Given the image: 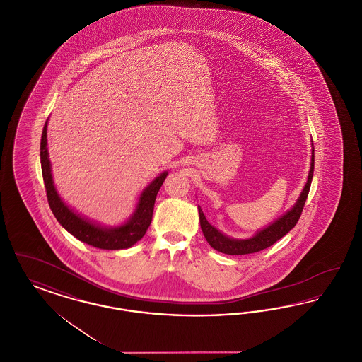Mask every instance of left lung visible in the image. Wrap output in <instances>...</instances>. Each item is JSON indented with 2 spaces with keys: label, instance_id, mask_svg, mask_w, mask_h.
<instances>
[{
  "label": "left lung",
  "instance_id": "8db88e82",
  "mask_svg": "<svg viewBox=\"0 0 362 362\" xmlns=\"http://www.w3.org/2000/svg\"><path fill=\"white\" fill-rule=\"evenodd\" d=\"M313 167H315V152H313V142H312V157H310V170L308 173L307 183L304 189L301 191L297 202L294 206L288 210L284 216H281L274 223L263 228L262 230H258L252 238L250 239H232L228 238L223 232H220L217 228L207 223L206 217L202 211L201 207H198L199 211V223H201V229L204 232V236L210 247L214 250L228 254V255H245V254H254L259 252L270 245H273L276 241L284 238L289 230L297 224L301 211L305 205L308 192H310V183H312V176H313Z\"/></svg>",
  "mask_w": 362,
  "mask_h": 362
}]
</instances>
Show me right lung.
I'll return each instance as SVG.
<instances>
[{
    "label": "right lung",
    "instance_id": "1",
    "mask_svg": "<svg viewBox=\"0 0 362 362\" xmlns=\"http://www.w3.org/2000/svg\"><path fill=\"white\" fill-rule=\"evenodd\" d=\"M40 164L45 187L47 192V201L58 223L76 239L102 250L129 248L144 238L146 229L152 223L157 192L168 175L167 171L160 173L155 180L141 192L133 216L124 224L114 228H105L77 214L58 195L52 182V164L49 160L47 151V121L45 123L40 139Z\"/></svg>",
    "mask_w": 362,
    "mask_h": 362
}]
</instances>
